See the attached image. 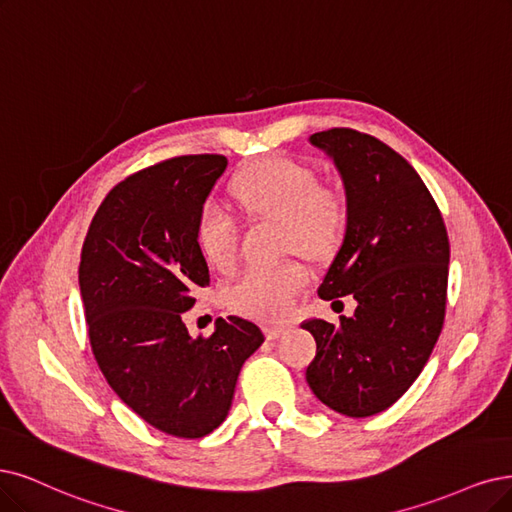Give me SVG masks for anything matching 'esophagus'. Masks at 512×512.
Returning a JSON list of instances; mask_svg holds the SVG:
<instances>
[{
	"mask_svg": "<svg viewBox=\"0 0 512 512\" xmlns=\"http://www.w3.org/2000/svg\"><path fill=\"white\" fill-rule=\"evenodd\" d=\"M287 333V327H280V325H274V327H266V337L268 339H278L280 335Z\"/></svg>",
	"mask_w": 512,
	"mask_h": 512,
	"instance_id": "1",
	"label": "esophagus"
}]
</instances>
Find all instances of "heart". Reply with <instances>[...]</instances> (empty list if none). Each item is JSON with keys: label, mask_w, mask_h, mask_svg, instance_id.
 Wrapping results in <instances>:
<instances>
[{"label": "heart", "mask_w": 512, "mask_h": 512, "mask_svg": "<svg viewBox=\"0 0 512 512\" xmlns=\"http://www.w3.org/2000/svg\"><path fill=\"white\" fill-rule=\"evenodd\" d=\"M236 198L257 215L280 217L285 236L301 249L325 251L344 230V202L318 185L314 168L291 158H263L244 168L234 181ZM196 244L215 268L230 266L236 255L238 225L217 200H206L196 217ZM308 282V270L295 259L249 266L234 280L227 297L249 316L278 318L287 314L291 299Z\"/></svg>", "instance_id": "1"}]
</instances>
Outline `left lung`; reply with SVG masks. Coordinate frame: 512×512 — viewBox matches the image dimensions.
I'll list each match as a JSON object with an SVG mask.
<instances>
[{
	"instance_id": "1",
	"label": "left lung",
	"mask_w": 512,
	"mask_h": 512,
	"mask_svg": "<svg viewBox=\"0 0 512 512\" xmlns=\"http://www.w3.org/2000/svg\"><path fill=\"white\" fill-rule=\"evenodd\" d=\"M346 192V234L318 295H352L339 323H301L316 339L306 380L316 399L348 418H369L418 380L443 329L449 240L437 202L415 168L371 135L314 132ZM335 304V301H333Z\"/></svg>"
}]
</instances>
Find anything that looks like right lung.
<instances>
[{
    "label": "right lung",
    "instance_id": "right-lung-1",
    "mask_svg": "<svg viewBox=\"0 0 512 512\" xmlns=\"http://www.w3.org/2000/svg\"><path fill=\"white\" fill-rule=\"evenodd\" d=\"M223 156H181L118 183L92 217L80 293L92 354L107 384L154 428L181 439L213 432L232 407L238 373L261 329L238 316L192 337L183 312L211 282L196 217Z\"/></svg>",
    "mask_w": 512,
    "mask_h": 512
}]
</instances>
